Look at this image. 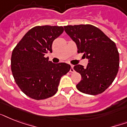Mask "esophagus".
<instances>
[{"instance_id":"obj_1","label":"esophagus","mask_w":127,"mask_h":127,"mask_svg":"<svg viewBox=\"0 0 127 127\" xmlns=\"http://www.w3.org/2000/svg\"><path fill=\"white\" fill-rule=\"evenodd\" d=\"M70 72H74V66L73 65H71V68H70Z\"/></svg>"}]
</instances>
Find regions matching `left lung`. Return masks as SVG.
Masks as SVG:
<instances>
[{
  "label": "left lung",
  "mask_w": 127,
  "mask_h": 127,
  "mask_svg": "<svg viewBox=\"0 0 127 127\" xmlns=\"http://www.w3.org/2000/svg\"><path fill=\"white\" fill-rule=\"evenodd\" d=\"M76 43L78 53L88 59L86 68L77 64L74 69L81 74L76 85L80 92L90 95L103 92L114 81L119 68V54L116 45L102 31L90 24L64 26Z\"/></svg>",
  "instance_id": "1"
}]
</instances>
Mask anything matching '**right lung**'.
Wrapping results in <instances>:
<instances>
[{"instance_id": "right-lung-1", "label": "right lung", "mask_w": 127, "mask_h": 127, "mask_svg": "<svg viewBox=\"0 0 127 127\" xmlns=\"http://www.w3.org/2000/svg\"><path fill=\"white\" fill-rule=\"evenodd\" d=\"M63 27L35 26L28 32L13 49L11 70L16 84L31 98L45 99L55 94L60 80L70 70L64 63L54 64L45 57L52 53L53 41Z\"/></svg>"}]
</instances>
